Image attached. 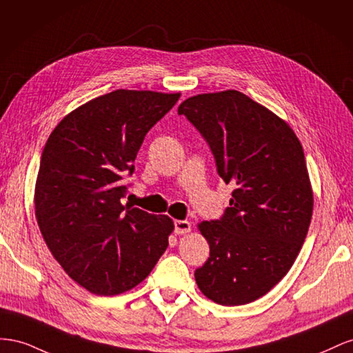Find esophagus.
I'll list each match as a JSON object with an SVG mask.
<instances>
[{"instance_id": "34e87169", "label": "esophagus", "mask_w": 353, "mask_h": 353, "mask_svg": "<svg viewBox=\"0 0 353 353\" xmlns=\"http://www.w3.org/2000/svg\"><path fill=\"white\" fill-rule=\"evenodd\" d=\"M174 232L177 235H183L190 232V223L188 220H176L174 221Z\"/></svg>"}]
</instances>
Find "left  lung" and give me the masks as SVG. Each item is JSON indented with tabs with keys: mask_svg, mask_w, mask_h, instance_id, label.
Segmentation results:
<instances>
[{
	"mask_svg": "<svg viewBox=\"0 0 353 353\" xmlns=\"http://www.w3.org/2000/svg\"><path fill=\"white\" fill-rule=\"evenodd\" d=\"M177 112L236 186L225 214L198 225L210 257L195 281L219 305L251 303L287 275L307 235L314 194L303 148L284 119L236 90L189 97Z\"/></svg>",
	"mask_w": 353,
	"mask_h": 353,
	"instance_id": "left-lung-1",
	"label": "left lung"
}]
</instances>
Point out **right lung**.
I'll return each mask as SVG.
<instances>
[{
	"label": "right lung",
	"mask_w": 353,
	"mask_h": 353,
	"mask_svg": "<svg viewBox=\"0 0 353 353\" xmlns=\"http://www.w3.org/2000/svg\"><path fill=\"white\" fill-rule=\"evenodd\" d=\"M180 93L115 90L68 114L50 134L35 185V216L47 247L90 293L117 296L150 274L173 220L124 205L125 176L146 133Z\"/></svg>",
	"instance_id": "right-lung-1"
}]
</instances>
